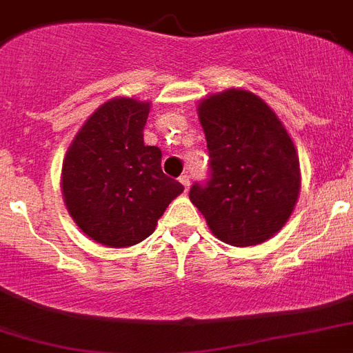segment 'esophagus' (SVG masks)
<instances>
[{
    "label": "esophagus",
    "instance_id": "1",
    "mask_svg": "<svg viewBox=\"0 0 353 353\" xmlns=\"http://www.w3.org/2000/svg\"><path fill=\"white\" fill-rule=\"evenodd\" d=\"M180 183H182L183 189H185V191H189V185H191V176H189V174L183 173L182 176H180Z\"/></svg>",
    "mask_w": 353,
    "mask_h": 353
}]
</instances>
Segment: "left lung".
I'll list each match as a JSON object with an SVG mask.
<instances>
[{
    "mask_svg": "<svg viewBox=\"0 0 353 353\" xmlns=\"http://www.w3.org/2000/svg\"><path fill=\"white\" fill-rule=\"evenodd\" d=\"M210 179L189 191L212 234L261 245L284 227L300 194V161L276 114L254 92L228 89L198 105Z\"/></svg>",
    "mask_w": 353,
    "mask_h": 353,
    "instance_id": "obj_1",
    "label": "left lung"
}]
</instances>
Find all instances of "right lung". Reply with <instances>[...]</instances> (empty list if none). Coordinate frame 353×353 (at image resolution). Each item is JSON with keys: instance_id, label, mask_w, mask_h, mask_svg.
<instances>
[{"instance_id": "add662e5", "label": "right lung", "mask_w": 353, "mask_h": 353, "mask_svg": "<svg viewBox=\"0 0 353 353\" xmlns=\"http://www.w3.org/2000/svg\"><path fill=\"white\" fill-rule=\"evenodd\" d=\"M150 103L114 98L83 123L62 164V194L80 230L125 248L152 236L183 185L162 173L161 148L144 144Z\"/></svg>"}]
</instances>
